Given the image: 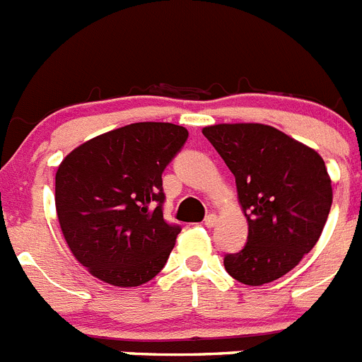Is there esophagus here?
Wrapping results in <instances>:
<instances>
[{
    "mask_svg": "<svg viewBox=\"0 0 362 362\" xmlns=\"http://www.w3.org/2000/svg\"><path fill=\"white\" fill-rule=\"evenodd\" d=\"M216 225H217L216 214H209V216L204 217V226H206V228H214Z\"/></svg>",
    "mask_w": 362,
    "mask_h": 362,
    "instance_id": "obj_1",
    "label": "esophagus"
}]
</instances>
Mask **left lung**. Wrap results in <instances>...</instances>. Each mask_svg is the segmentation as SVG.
<instances>
[{"label": "left lung", "mask_w": 362, "mask_h": 362, "mask_svg": "<svg viewBox=\"0 0 362 362\" xmlns=\"http://www.w3.org/2000/svg\"><path fill=\"white\" fill-rule=\"evenodd\" d=\"M230 168L246 221L243 250L225 255V268L243 284L279 279L312 250L332 206V181L315 150L259 123L203 129Z\"/></svg>", "instance_id": "1"}]
</instances>
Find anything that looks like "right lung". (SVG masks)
Masks as SVG:
<instances>
[{
	"mask_svg": "<svg viewBox=\"0 0 362 362\" xmlns=\"http://www.w3.org/2000/svg\"><path fill=\"white\" fill-rule=\"evenodd\" d=\"M172 123H132L83 143L56 174V210L74 257L114 286L148 283L181 226L163 217V172L187 143Z\"/></svg>",
	"mask_w": 362,
	"mask_h": 362,
	"instance_id": "add662e5",
	"label": "right lung"
}]
</instances>
